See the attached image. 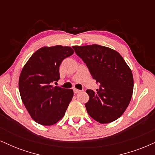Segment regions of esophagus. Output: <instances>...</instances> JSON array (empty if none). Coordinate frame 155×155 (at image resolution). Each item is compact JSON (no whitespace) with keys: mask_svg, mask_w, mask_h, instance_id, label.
I'll list each match as a JSON object with an SVG mask.
<instances>
[{"mask_svg":"<svg viewBox=\"0 0 155 155\" xmlns=\"http://www.w3.org/2000/svg\"><path fill=\"white\" fill-rule=\"evenodd\" d=\"M74 93L77 94V93H79V92H81V90H78V89H76V88H74Z\"/></svg>","mask_w":155,"mask_h":155,"instance_id":"1","label":"esophagus"}]
</instances>
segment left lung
Masks as SVG:
<instances>
[{
  "mask_svg": "<svg viewBox=\"0 0 155 155\" xmlns=\"http://www.w3.org/2000/svg\"><path fill=\"white\" fill-rule=\"evenodd\" d=\"M76 54L86 63L90 74L100 87L87 90L90 99L87 111L100 123L117 120L125 111L133 92L131 69L118 51L97 44L72 47Z\"/></svg>",
  "mask_w": 155,
  "mask_h": 155,
  "instance_id": "8db88e82",
  "label": "left lung"
}]
</instances>
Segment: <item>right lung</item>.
<instances>
[{"label": "right lung", "mask_w": 155, "mask_h": 155, "mask_svg": "<svg viewBox=\"0 0 155 155\" xmlns=\"http://www.w3.org/2000/svg\"><path fill=\"white\" fill-rule=\"evenodd\" d=\"M74 52L70 47H43L23 66L19 79V93L28 113L37 123L52 125L65 115L74 91L51 84L60 79V64Z\"/></svg>", "instance_id": "obj_1"}]
</instances>
